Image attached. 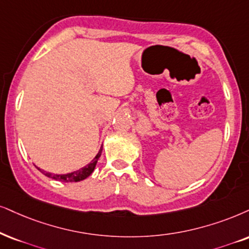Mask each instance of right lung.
Masks as SVG:
<instances>
[{"label": "right lung", "instance_id": "add662e5", "mask_svg": "<svg viewBox=\"0 0 249 249\" xmlns=\"http://www.w3.org/2000/svg\"><path fill=\"white\" fill-rule=\"evenodd\" d=\"M102 148H103L102 146L100 147L99 153L96 154L95 157H94L92 161H90V163H88L87 165L83 166V168L79 170H75V171H73V172H69V174H64V175H57V174H52V172H47V171H45V170H41L40 168H37V166L36 168L39 169L43 175L47 176V177L55 179V180L64 181V182L81 181L92 175V172L94 171V169H95V166H96L97 160L100 159V156H101V154H102Z\"/></svg>", "mask_w": 249, "mask_h": 249}]
</instances>
